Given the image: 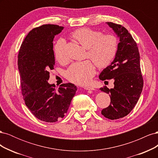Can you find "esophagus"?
I'll return each instance as SVG.
<instances>
[{
	"instance_id": "obj_1",
	"label": "esophagus",
	"mask_w": 158,
	"mask_h": 158,
	"mask_svg": "<svg viewBox=\"0 0 158 158\" xmlns=\"http://www.w3.org/2000/svg\"><path fill=\"white\" fill-rule=\"evenodd\" d=\"M84 89L85 90H94L95 89L93 88V87H89V86H85L84 88Z\"/></svg>"
}]
</instances>
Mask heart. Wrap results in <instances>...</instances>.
<instances>
[{
    "label": "heart",
    "mask_w": 158,
    "mask_h": 158,
    "mask_svg": "<svg viewBox=\"0 0 158 158\" xmlns=\"http://www.w3.org/2000/svg\"><path fill=\"white\" fill-rule=\"evenodd\" d=\"M72 37L87 49L86 58L93 61L99 68L107 67L115 57L118 49V40L115 35H102L100 31L82 27L75 30ZM53 51L55 59L59 63H67L69 59L65 51L64 39L60 38L56 42ZM93 62L86 60L73 63L66 71V78L80 85L88 84L96 72Z\"/></svg>",
    "instance_id": "1"
}]
</instances>
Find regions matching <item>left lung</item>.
<instances>
[{
    "label": "left lung",
    "mask_w": 158,
    "mask_h": 158,
    "mask_svg": "<svg viewBox=\"0 0 158 158\" xmlns=\"http://www.w3.org/2000/svg\"><path fill=\"white\" fill-rule=\"evenodd\" d=\"M119 38L118 49L114 60L103 69L99 78L101 80L113 78L114 88L104 86L100 89L109 94L111 103L102 109V114L114 120L127 116L136 106L143 88L140 54L136 43L125 27L107 22Z\"/></svg>",
    "instance_id": "1"
}]
</instances>
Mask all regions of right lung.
<instances>
[{
	"label": "right lung",
	"instance_id": "obj_1",
	"mask_svg": "<svg viewBox=\"0 0 158 158\" xmlns=\"http://www.w3.org/2000/svg\"><path fill=\"white\" fill-rule=\"evenodd\" d=\"M63 27L45 24L33 28L19 51L18 65L26 106L40 120L55 123L67 112L77 88L73 84H50L49 72L54 69L53 39Z\"/></svg>",
	"mask_w": 158,
	"mask_h": 158
}]
</instances>
